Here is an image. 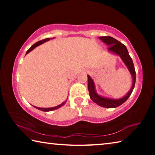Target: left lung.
Masks as SVG:
<instances>
[{"mask_svg": "<svg viewBox=\"0 0 155 155\" xmlns=\"http://www.w3.org/2000/svg\"><path fill=\"white\" fill-rule=\"evenodd\" d=\"M99 39L109 46L108 51L115 54H117V55H118L121 58L122 61L124 62L126 66L127 67L128 71H129L130 74H131V77L133 78L132 87L130 89V90L128 91V93L122 98L118 99H113L105 98V97L98 95L96 91L95 85H94L93 79L90 76L87 75V87L91 101L101 107H105V108H115V107L121 105L129 98L133 89H134L136 78L134 64H133L132 59H131L129 54H128L127 47L124 44L110 36L100 37Z\"/></svg>", "mask_w": 155, "mask_h": 155, "instance_id": "left-lung-1", "label": "left lung"}]
</instances>
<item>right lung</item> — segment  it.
<instances>
[{
  "instance_id": "right-lung-1",
  "label": "right lung",
  "mask_w": 155,
  "mask_h": 155,
  "mask_svg": "<svg viewBox=\"0 0 155 155\" xmlns=\"http://www.w3.org/2000/svg\"><path fill=\"white\" fill-rule=\"evenodd\" d=\"M51 39H54V38L44 39V40H43L39 41H38V42H36L35 44H34L32 46H31V48H30L29 49H28V51H27V53H26V54H27L28 53V52H31V51H33V50L34 48H35V47L41 45V44H42L43 43L46 42V41H49L50 40H51ZM65 103H66V101H65V102H64V103H61V104H59V105H58V106H56V107H49V108H41V107H35V106H33V107H35V108L38 109H39V110H41V111H54V110H55V109H57L60 108V107H62L63 105H64V104H65Z\"/></svg>"
}]
</instances>
